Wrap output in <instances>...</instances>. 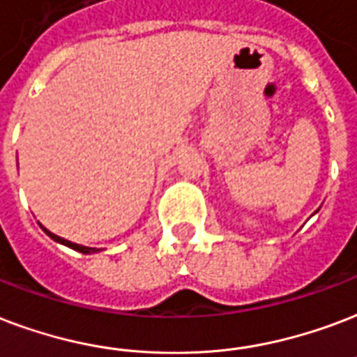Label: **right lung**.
<instances>
[{
    "label": "right lung",
    "mask_w": 357,
    "mask_h": 357,
    "mask_svg": "<svg viewBox=\"0 0 357 357\" xmlns=\"http://www.w3.org/2000/svg\"><path fill=\"white\" fill-rule=\"evenodd\" d=\"M40 228H43V232L48 236V238H52L54 241H58V243L65 245V247H70V249H75V251L82 252V255H93V252H99L102 251V249H97V247H86V245H78V243H73V241H69V239H63L59 238V236H56V234H52L48 228H45L43 225H40Z\"/></svg>",
    "instance_id": "obj_1"
}]
</instances>
